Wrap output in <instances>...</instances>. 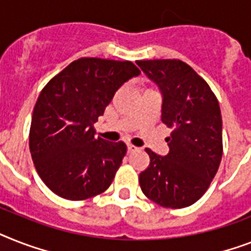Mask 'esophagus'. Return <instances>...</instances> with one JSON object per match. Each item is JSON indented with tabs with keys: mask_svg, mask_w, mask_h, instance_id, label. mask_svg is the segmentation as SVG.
<instances>
[{
	"mask_svg": "<svg viewBox=\"0 0 251 251\" xmlns=\"http://www.w3.org/2000/svg\"><path fill=\"white\" fill-rule=\"evenodd\" d=\"M138 148H136L135 146H132V144H127V152L129 153H131V152H134V151H136Z\"/></svg>",
	"mask_w": 251,
	"mask_h": 251,
	"instance_id": "esophagus-1",
	"label": "esophagus"
}]
</instances>
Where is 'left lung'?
Listing matches in <instances>:
<instances>
[{
    "mask_svg": "<svg viewBox=\"0 0 251 251\" xmlns=\"http://www.w3.org/2000/svg\"><path fill=\"white\" fill-rule=\"evenodd\" d=\"M164 95L161 121L173 130L161 157L150 148L148 168L139 174L143 193L160 206L182 209L203 196L223 154L219 101L210 86L179 59L138 60Z\"/></svg>",
    "mask_w": 251,
    "mask_h": 251,
    "instance_id": "obj_1",
    "label": "left lung"
}]
</instances>
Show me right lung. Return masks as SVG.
I'll return each mask as SVG.
<instances>
[{"instance_id": "1", "label": "right lung", "mask_w": 251, "mask_h": 251, "mask_svg": "<svg viewBox=\"0 0 251 251\" xmlns=\"http://www.w3.org/2000/svg\"><path fill=\"white\" fill-rule=\"evenodd\" d=\"M139 68L125 60L79 58L52 77L33 109L29 150L42 182L63 199L103 193L126 154L124 142L95 138L94 124Z\"/></svg>"}]
</instances>
